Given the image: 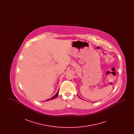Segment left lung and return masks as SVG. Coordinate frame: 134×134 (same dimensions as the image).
Instances as JSON below:
<instances>
[{"label": "left lung", "mask_w": 134, "mask_h": 134, "mask_svg": "<svg viewBox=\"0 0 134 134\" xmlns=\"http://www.w3.org/2000/svg\"><path fill=\"white\" fill-rule=\"evenodd\" d=\"M79 98H80V97H79Z\"/></svg>", "instance_id": "obj_1"}]
</instances>
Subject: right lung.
I'll list each match as a JSON object with an SVG mask.
<instances>
[{
    "mask_svg": "<svg viewBox=\"0 0 134 134\" xmlns=\"http://www.w3.org/2000/svg\"><path fill=\"white\" fill-rule=\"evenodd\" d=\"M58 93H59V90H58V91L57 92V93L55 95V96H53L52 97H51V98H50V99H47L46 100V101H48V100H52V99H54V98H56L58 96Z\"/></svg>",
    "mask_w": 134,
    "mask_h": 134,
    "instance_id": "add662e5",
    "label": "right lung"
}]
</instances>
